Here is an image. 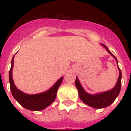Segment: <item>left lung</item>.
<instances>
[{"label":"left lung","mask_w":131,"mask_h":131,"mask_svg":"<svg viewBox=\"0 0 131 131\" xmlns=\"http://www.w3.org/2000/svg\"><path fill=\"white\" fill-rule=\"evenodd\" d=\"M107 51L116 59V62L118 63V60L113 55V53L109 50L107 47L105 45L102 44ZM118 68L119 69V77H118V82L116 83V86H114V88H112L110 90L101 92V93L96 94H90L87 93L84 88H82V85L80 84V81L78 80V78H76L75 84L79 92V96L82 101L84 103L92 107L95 108V109H101V108H104L110 105L111 104L114 103V101L116 100L117 96H118L121 89V79H122V73L120 71V68L118 65Z\"/></svg>","instance_id":"obj_1"}]
</instances>
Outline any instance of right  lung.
<instances>
[{"instance_id":"1","label":"right lung","mask_w":131,"mask_h":131,"mask_svg":"<svg viewBox=\"0 0 131 131\" xmlns=\"http://www.w3.org/2000/svg\"><path fill=\"white\" fill-rule=\"evenodd\" d=\"M13 60H14V56L11 60V67L9 71V79L10 83V89L14 99L23 107L31 111H41L50 105L55 100L58 89L61 84L63 77L60 78L56 82L55 84L47 91L37 94H27L24 93L23 92H21L19 89H17L14 84L13 77H12Z\"/></svg>"}]
</instances>
